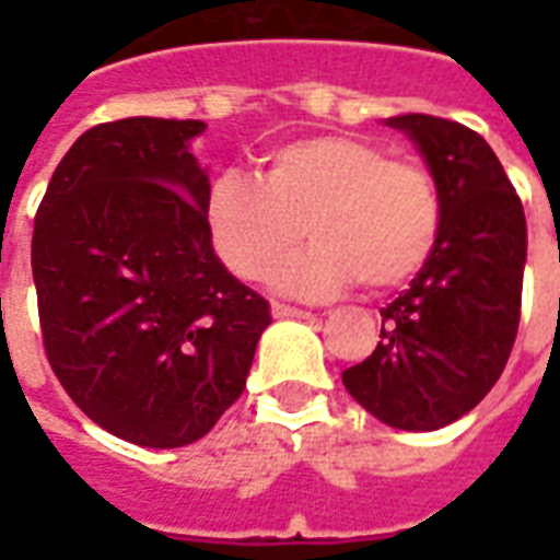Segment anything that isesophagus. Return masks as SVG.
Instances as JSON below:
<instances>
[{
	"label": "esophagus",
	"mask_w": 560,
	"mask_h": 560,
	"mask_svg": "<svg viewBox=\"0 0 560 560\" xmlns=\"http://www.w3.org/2000/svg\"><path fill=\"white\" fill-rule=\"evenodd\" d=\"M272 316H276V319H311V314H307V311L281 305V302H272Z\"/></svg>",
	"instance_id": "esophagus-1"
}]
</instances>
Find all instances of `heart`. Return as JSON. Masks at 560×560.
Here are the masks:
<instances>
[{"label":"heart","instance_id":"b5f03b06","mask_svg":"<svg viewBox=\"0 0 560 560\" xmlns=\"http://www.w3.org/2000/svg\"><path fill=\"white\" fill-rule=\"evenodd\" d=\"M206 226L237 279H261L307 229L314 246L272 270L276 288L328 299L360 279L383 293L427 264L442 200L421 162L392 160L363 136L325 133L267 153L258 179L220 174L206 197Z\"/></svg>","mask_w":560,"mask_h":560}]
</instances>
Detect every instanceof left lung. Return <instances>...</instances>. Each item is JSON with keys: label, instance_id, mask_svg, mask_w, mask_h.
<instances>
[{"label": "left lung", "instance_id": "obj_1", "mask_svg": "<svg viewBox=\"0 0 560 560\" xmlns=\"http://www.w3.org/2000/svg\"><path fill=\"white\" fill-rule=\"evenodd\" d=\"M416 144L442 200L427 264L381 307V342L342 383L377 421L430 433L486 398L521 323L526 214L491 144L447 118H386Z\"/></svg>", "mask_w": 560, "mask_h": 560}]
</instances>
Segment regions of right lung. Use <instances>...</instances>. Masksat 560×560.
<instances>
[{"instance_id":"obj_1","label":"right lung","mask_w":560,"mask_h":560,"mask_svg":"<svg viewBox=\"0 0 560 560\" xmlns=\"http://www.w3.org/2000/svg\"><path fill=\"white\" fill-rule=\"evenodd\" d=\"M202 121L121 118L69 148L31 241L48 363L107 433L183 447L246 386L270 305L223 267L209 226Z\"/></svg>"}]
</instances>
